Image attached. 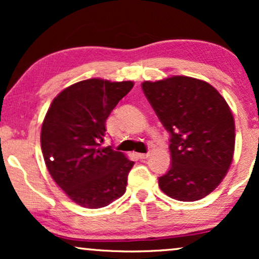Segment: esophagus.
<instances>
[{"label": "esophagus", "mask_w": 259, "mask_h": 259, "mask_svg": "<svg viewBox=\"0 0 259 259\" xmlns=\"http://www.w3.org/2000/svg\"><path fill=\"white\" fill-rule=\"evenodd\" d=\"M136 156H138L140 159H145V158H147L148 156H150V153H148V152L147 153H136Z\"/></svg>", "instance_id": "34e87169"}]
</instances>
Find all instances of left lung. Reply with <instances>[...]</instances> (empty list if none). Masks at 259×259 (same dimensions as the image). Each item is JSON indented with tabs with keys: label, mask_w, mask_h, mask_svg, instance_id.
Returning <instances> with one entry per match:
<instances>
[{
	"label": "left lung",
	"mask_w": 259,
	"mask_h": 259,
	"mask_svg": "<svg viewBox=\"0 0 259 259\" xmlns=\"http://www.w3.org/2000/svg\"><path fill=\"white\" fill-rule=\"evenodd\" d=\"M141 88L170 135L171 165L158 178L160 190L178 201L201 200L222 183L233 162L230 107L212 85L190 76L144 81Z\"/></svg>",
	"instance_id": "left-lung-1"
}]
</instances>
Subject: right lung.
Segmentation results:
<instances>
[{
	"label": "right lung",
	"mask_w": 259,
	"mask_h": 259,
	"mask_svg": "<svg viewBox=\"0 0 259 259\" xmlns=\"http://www.w3.org/2000/svg\"><path fill=\"white\" fill-rule=\"evenodd\" d=\"M133 86V81L82 80L59 92L46 113L41 127L45 163L79 206L106 207L125 192L134 162L102 142L107 118Z\"/></svg>",
	"instance_id": "right-lung-1"
}]
</instances>
